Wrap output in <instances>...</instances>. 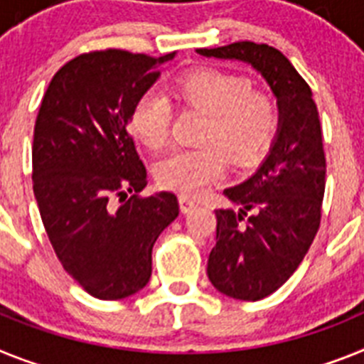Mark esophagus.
Instances as JSON below:
<instances>
[{
	"instance_id": "obj_1",
	"label": "esophagus",
	"mask_w": 364,
	"mask_h": 364,
	"mask_svg": "<svg viewBox=\"0 0 364 364\" xmlns=\"http://www.w3.org/2000/svg\"><path fill=\"white\" fill-rule=\"evenodd\" d=\"M179 208H181L183 214L191 213L192 208H196V201H192L191 198H186V196H179Z\"/></svg>"
}]
</instances>
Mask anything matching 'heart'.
Here are the masks:
<instances>
[{
  "instance_id": "b5f03b06",
  "label": "heart",
  "mask_w": 364,
  "mask_h": 364,
  "mask_svg": "<svg viewBox=\"0 0 364 364\" xmlns=\"http://www.w3.org/2000/svg\"><path fill=\"white\" fill-rule=\"evenodd\" d=\"M186 106L208 115L203 143L208 146L179 148L156 164V179L163 188L183 196H200L229 170V154L240 163L257 159L267 150L277 129V107L264 93L251 91L247 78L196 69L173 86ZM168 100L159 91H146L129 113V132L148 148H161L170 134ZM218 144L216 145L215 143Z\"/></svg>"
}]
</instances>
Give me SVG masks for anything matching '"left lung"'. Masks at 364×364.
I'll return each mask as SVG.
<instances>
[{
  "label": "left lung",
  "instance_id": "obj_1",
  "mask_svg": "<svg viewBox=\"0 0 364 364\" xmlns=\"http://www.w3.org/2000/svg\"><path fill=\"white\" fill-rule=\"evenodd\" d=\"M196 53L251 65L277 99L269 154L251 178L223 191L238 210H216V245L207 264L218 291L260 300L295 273L321 223L326 159L317 106L304 78L274 47L236 42Z\"/></svg>",
  "mask_w": 364,
  "mask_h": 364
}]
</instances>
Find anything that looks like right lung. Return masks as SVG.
Instances as JSON below:
<instances>
[{
	"mask_svg": "<svg viewBox=\"0 0 364 364\" xmlns=\"http://www.w3.org/2000/svg\"><path fill=\"white\" fill-rule=\"evenodd\" d=\"M173 56L119 49L77 56L53 77L38 112L34 198L56 257L95 299L141 291L154 243L179 214L172 192L137 196L146 168L128 134L132 107Z\"/></svg>",
	"mask_w": 364,
	"mask_h": 364,
	"instance_id": "obj_1",
	"label": "right lung"
}]
</instances>
